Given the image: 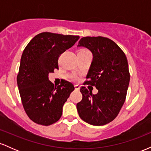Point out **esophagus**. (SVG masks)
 Wrapping results in <instances>:
<instances>
[{"label":"esophagus","mask_w":151,"mask_h":151,"mask_svg":"<svg viewBox=\"0 0 151 151\" xmlns=\"http://www.w3.org/2000/svg\"><path fill=\"white\" fill-rule=\"evenodd\" d=\"M74 87H75V89L77 90V91H79V90L80 89V86L79 85H74Z\"/></svg>","instance_id":"esophagus-1"}]
</instances>
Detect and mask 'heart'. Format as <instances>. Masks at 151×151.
I'll return each mask as SVG.
<instances>
[{
	"mask_svg": "<svg viewBox=\"0 0 151 151\" xmlns=\"http://www.w3.org/2000/svg\"><path fill=\"white\" fill-rule=\"evenodd\" d=\"M81 51H88V50H85V49H82V50H80ZM80 50H79V51H80Z\"/></svg>",
	"mask_w": 151,
	"mask_h": 151,
	"instance_id": "b5f03b06",
	"label": "heart"
}]
</instances>
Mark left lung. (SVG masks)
I'll return each instance as SVG.
<instances>
[{
    "label": "left lung",
    "instance_id": "1",
    "mask_svg": "<svg viewBox=\"0 0 151 151\" xmlns=\"http://www.w3.org/2000/svg\"><path fill=\"white\" fill-rule=\"evenodd\" d=\"M87 48L93 60L84 84L98 89L93 94L84 86L81 88L82 99L77 109L83 121L93 126L109 124L117 116L125 101L130 81L127 58L114 41L104 37H84L77 47Z\"/></svg>",
    "mask_w": 151,
    "mask_h": 151
}]
</instances>
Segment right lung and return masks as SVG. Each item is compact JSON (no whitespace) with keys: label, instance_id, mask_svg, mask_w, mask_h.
<instances>
[{"label":"right lung","instance_id":"add662e5","mask_svg":"<svg viewBox=\"0 0 151 151\" xmlns=\"http://www.w3.org/2000/svg\"><path fill=\"white\" fill-rule=\"evenodd\" d=\"M79 39V36L42 32L24 50L17 84L26 114L36 124L49 126L62 116L63 105L74 87L67 81L55 86L48 76L59 69V56Z\"/></svg>","mask_w":151,"mask_h":151}]
</instances>
